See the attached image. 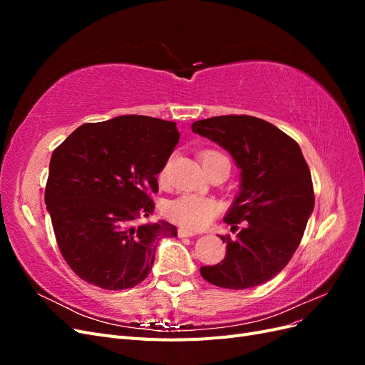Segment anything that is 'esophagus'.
<instances>
[{
  "instance_id": "34e87169",
  "label": "esophagus",
  "mask_w": 365,
  "mask_h": 365,
  "mask_svg": "<svg viewBox=\"0 0 365 365\" xmlns=\"http://www.w3.org/2000/svg\"><path fill=\"white\" fill-rule=\"evenodd\" d=\"M195 235L196 233H195V231H192V230H187V228H180L178 230V236L180 237H192Z\"/></svg>"
}]
</instances>
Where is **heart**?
I'll return each mask as SVG.
<instances>
[{
  "label": "heart",
  "instance_id": "1",
  "mask_svg": "<svg viewBox=\"0 0 365 365\" xmlns=\"http://www.w3.org/2000/svg\"><path fill=\"white\" fill-rule=\"evenodd\" d=\"M220 158L227 157L217 150H205L202 153L204 168ZM161 176H164V172H161ZM216 202L212 197L192 193H184L164 205L165 217L175 224L190 230H202L210 225L216 216Z\"/></svg>",
  "mask_w": 365,
  "mask_h": 365
}]
</instances>
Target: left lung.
Segmentation results:
<instances>
[{
	"label": "left lung",
	"mask_w": 365,
	"mask_h": 365,
	"mask_svg": "<svg viewBox=\"0 0 365 365\" xmlns=\"http://www.w3.org/2000/svg\"><path fill=\"white\" fill-rule=\"evenodd\" d=\"M224 148L240 169V190L224 217L237 236H220L224 260L201 267V275L227 289L267 283L289 263L314 212L311 170L300 146L283 130L251 115H220L192 125Z\"/></svg>",
	"instance_id": "left-lung-1"
}]
</instances>
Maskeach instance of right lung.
<instances>
[{
	"label": "right lung",
	"instance_id": "obj_1",
	"mask_svg": "<svg viewBox=\"0 0 365 365\" xmlns=\"http://www.w3.org/2000/svg\"><path fill=\"white\" fill-rule=\"evenodd\" d=\"M180 132L175 121L120 115L77 128L50 160L46 204L54 236L70 268L109 291L134 288L148 277L161 237L176 227L149 217Z\"/></svg>",
	"mask_w": 365,
	"mask_h": 365
}]
</instances>
